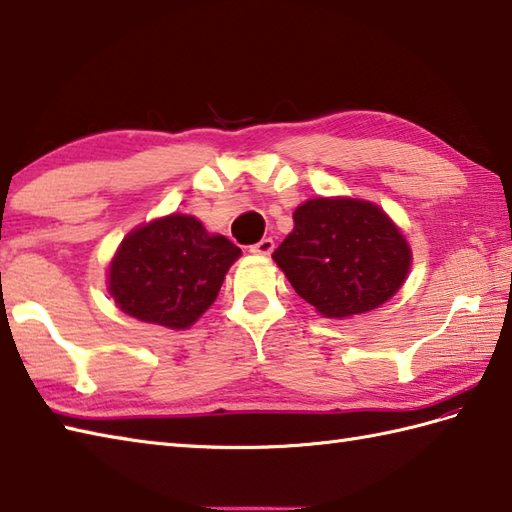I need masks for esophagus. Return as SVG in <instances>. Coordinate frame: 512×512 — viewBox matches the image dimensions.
I'll return each instance as SVG.
<instances>
[{"instance_id":"obj_1","label":"esophagus","mask_w":512,"mask_h":512,"mask_svg":"<svg viewBox=\"0 0 512 512\" xmlns=\"http://www.w3.org/2000/svg\"><path fill=\"white\" fill-rule=\"evenodd\" d=\"M273 250H275L273 237H264V239H259L257 244L250 246V253H255V255H270Z\"/></svg>"}]
</instances>
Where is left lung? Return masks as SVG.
<instances>
[{
  "label": "left lung",
  "instance_id": "left-lung-1",
  "mask_svg": "<svg viewBox=\"0 0 512 512\" xmlns=\"http://www.w3.org/2000/svg\"><path fill=\"white\" fill-rule=\"evenodd\" d=\"M295 228L273 253L301 299L345 319L383 306L405 284L411 248L376 204L314 198L292 213Z\"/></svg>",
  "mask_w": 512,
  "mask_h": 512
}]
</instances>
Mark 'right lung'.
<instances>
[{"label": "right lung", "mask_w": 512, "mask_h": 512, "mask_svg": "<svg viewBox=\"0 0 512 512\" xmlns=\"http://www.w3.org/2000/svg\"><path fill=\"white\" fill-rule=\"evenodd\" d=\"M242 255L198 217L171 213L134 228L118 246L107 290L129 317L184 330L211 308L228 268Z\"/></svg>", "instance_id": "1"}]
</instances>
